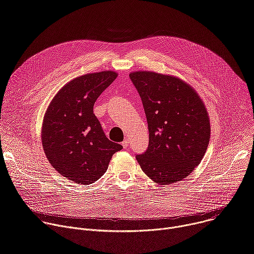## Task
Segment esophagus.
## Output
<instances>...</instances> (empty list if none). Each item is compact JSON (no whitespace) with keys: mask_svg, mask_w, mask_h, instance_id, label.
<instances>
[{"mask_svg":"<svg viewBox=\"0 0 254 254\" xmlns=\"http://www.w3.org/2000/svg\"><path fill=\"white\" fill-rule=\"evenodd\" d=\"M123 147H124V149H127V147H128V140L127 139H125L123 141Z\"/></svg>","mask_w":254,"mask_h":254,"instance_id":"1","label":"esophagus"}]
</instances>
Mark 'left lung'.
Instances as JSON below:
<instances>
[{
  "instance_id": "1",
  "label": "left lung",
  "mask_w": 254,
  "mask_h": 254,
  "mask_svg": "<svg viewBox=\"0 0 254 254\" xmlns=\"http://www.w3.org/2000/svg\"><path fill=\"white\" fill-rule=\"evenodd\" d=\"M143 105L149 146L135 158L155 183L169 185L186 178L202 161L210 123L197 92L181 79L151 71L129 74Z\"/></svg>"
}]
</instances>
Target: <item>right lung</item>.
I'll list each match as a JSON object with an SVG mask.
<instances>
[{
  "mask_svg": "<svg viewBox=\"0 0 254 254\" xmlns=\"http://www.w3.org/2000/svg\"><path fill=\"white\" fill-rule=\"evenodd\" d=\"M118 74H84L65 84L54 96L42 125V146L52 165L74 183L88 185L106 171L113 155L123 149L108 139L93 114L98 96Z\"/></svg>",
  "mask_w": 254,
  "mask_h": 254,
  "instance_id": "1",
  "label": "right lung"
}]
</instances>
